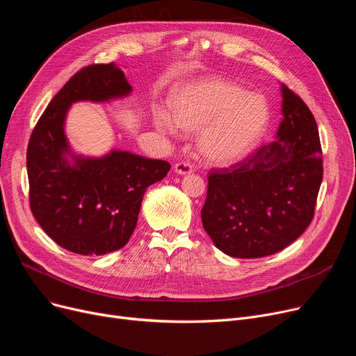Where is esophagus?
I'll return each mask as SVG.
<instances>
[{
	"label": "esophagus",
	"mask_w": 356,
	"mask_h": 356,
	"mask_svg": "<svg viewBox=\"0 0 356 356\" xmlns=\"http://www.w3.org/2000/svg\"><path fill=\"white\" fill-rule=\"evenodd\" d=\"M174 171L178 174V175H188L193 172V166L187 162H178L175 166H174Z\"/></svg>",
	"instance_id": "1"
}]
</instances>
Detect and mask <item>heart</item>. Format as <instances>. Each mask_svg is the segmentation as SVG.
<instances>
[{
  "label": "heart",
  "instance_id": "obj_1",
  "mask_svg": "<svg viewBox=\"0 0 356 356\" xmlns=\"http://www.w3.org/2000/svg\"><path fill=\"white\" fill-rule=\"evenodd\" d=\"M169 114L155 113V126L162 133L177 127L195 133L200 158L217 166L243 159L268 127L269 106L264 95L246 92L232 81L209 78L191 82L169 98Z\"/></svg>",
  "mask_w": 356,
  "mask_h": 356
}]
</instances>
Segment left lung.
<instances>
[{
    "mask_svg": "<svg viewBox=\"0 0 356 356\" xmlns=\"http://www.w3.org/2000/svg\"><path fill=\"white\" fill-rule=\"evenodd\" d=\"M281 123L275 140L241 163L209 177L202 227L233 258H262L282 250L313 220L323 179L314 117L281 83Z\"/></svg>",
    "mask_w": 356,
    "mask_h": 356,
    "instance_id": "1",
    "label": "left lung"
}]
</instances>
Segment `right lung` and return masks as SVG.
Masks as SVG:
<instances>
[{"label": "right lung", "mask_w": 356, "mask_h": 356, "mask_svg": "<svg viewBox=\"0 0 356 356\" xmlns=\"http://www.w3.org/2000/svg\"><path fill=\"white\" fill-rule=\"evenodd\" d=\"M114 62L81 70L54 97L27 147L30 207L59 246L79 255L122 249L136 229L145 191L166 177L171 165L110 149L101 156L76 154L66 138L72 104H104L131 94Z\"/></svg>", "instance_id": "1"}]
</instances>
